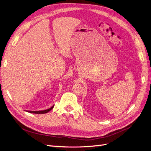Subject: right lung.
I'll list each match as a JSON object with an SVG mask.
<instances>
[{
  "label": "right lung",
  "instance_id": "obj_1",
  "mask_svg": "<svg viewBox=\"0 0 151 151\" xmlns=\"http://www.w3.org/2000/svg\"><path fill=\"white\" fill-rule=\"evenodd\" d=\"M53 106H52L51 108H50L48 109H46V110H41V111H29V110H28V111H27V112H28L29 113H33V114H45V113H47L49 111H50V110H51L53 108Z\"/></svg>",
  "mask_w": 151,
  "mask_h": 151
}]
</instances>
